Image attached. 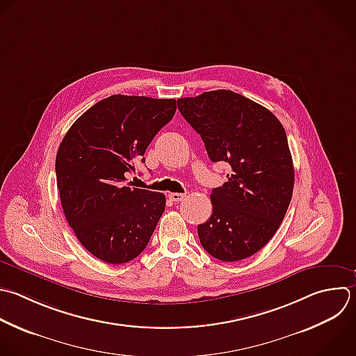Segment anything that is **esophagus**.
I'll return each mask as SVG.
<instances>
[{"instance_id":"obj_1","label":"esophagus","mask_w":356,"mask_h":356,"mask_svg":"<svg viewBox=\"0 0 356 356\" xmlns=\"http://www.w3.org/2000/svg\"><path fill=\"white\" fill-rule=\"evenodd\" d=\"M168 197L172 200V202H181L185 199V195L184 193H170Z\"/></svg>"}]
</instances>
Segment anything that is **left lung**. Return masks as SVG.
Returning <instances> with one entry per match:
<instances>
[{"label":"left lung","mask_w":356,"mask_h":356,"mask_svg":"<svg viewBox=\"0 0 356 356\" xmlns=\"http://www.w3.org/2000/svg\"><path fill=\"white\" fill-rule=\"evenodd\" d=\"M178 110L200 135L213 163L231 165L211 191L213 213L197 225L202 246L222 261L259 252L275 234L293 189L286 134L263 106L231 90L178 99Z\"/></svg>","instance_id":"left-lung-1"}]
</instances>
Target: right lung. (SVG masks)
I'll list each match as a JSON object with an SVG mask.
<instances>
[{
  "instance_id": "obj_1",
  "label": "right lung",
  "mask_w": 356,
  "mask_h": 356,
  "mask_svg": "<svg viewBox=\"0 0 356 356\" xmlns=\"http://www.w3.org/2000/svg\"><path fill=\"white\" fill-rule=\"evenodd\" d=\"M174 99L110 96L83 113L64 136L56 174L63 210L79 242L97 259L122 264L147 246L165 196L127 185L134 161L174 117Z\"/></svg>"
}]
</instances>
